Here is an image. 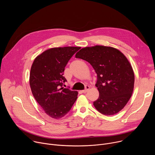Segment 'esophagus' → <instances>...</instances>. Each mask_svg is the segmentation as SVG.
I'll list each match as a JSON object with an SVG mask.
<instances>
[{
  "instance_id": "obj_1",
  "label": "esophagus",
  "mask_w": 155,
  "mask_h": 155,
  "mask_svg": "<svg viewBox=\"0 0 155 155\" xmlns=\"http://www.w3.org/2000/svg\"><path fill=\"white\" fill-rule=\"evenodd\" d=\"M90 89V86H88V85H86L85 86V89L84 90H83L82 91V92L83 93H86L87 91H88V90Z\"/></svg>"
}]
</instances>
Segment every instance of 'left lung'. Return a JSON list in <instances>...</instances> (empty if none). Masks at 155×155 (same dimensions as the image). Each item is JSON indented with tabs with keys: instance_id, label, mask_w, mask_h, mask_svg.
<instances>
[{
	"instance_id": "left-lung-1",
	"label": "left lung",
	"mask_w": 155,
	"mask_h": 155,
	"mask_svg": "<svg viewBox=\"0 0 155 155\" xmlns=\"http://www.w3.org/2000/svg\"><path fill=\"white\" fill-rule=\"evenodd\" d=\"M75 58L89 62L97 74L99 96L93 105L97 111L105 115L118 113L134 90V74L126 56L116 48L96 45L81 49Z\"/></svg>"
}]
</instances>
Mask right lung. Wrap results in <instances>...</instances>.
Returning <instances> with one entry per match:
<instances>
[{
	"mask_svg": "<svg viewBox=\"0 0 155 155\" xmlns=\"http://www.w3.org/2000/svg\"><path fill=\"white\" fill-rule=\"evenodd\" d=\"M80 48L66 47L47 50L38 55L32 65L29 83L32 94L52 118L65 116L77 99V91L63 87L67 81L63 75L68 62Z\"/></svg>",
	"mask_w": 155,
	"mask_h": 155,
	"instance_id": "obj_1",
	"label": "right lung"
}]
</instances>
